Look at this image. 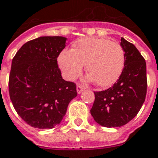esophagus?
Returning <instances> with one entry per match:
<instances>
[{
  "label": "esophagus",
  "mask_w": 158,
  "mask_h": 158,
  "mask_svg": "<svg viewBox=\"0 0 158 158\" xmlns=\"http://www.w3.org/2000/svg\"><path fill=\"white\" fill-rule=\"evenodd\" d=\"M84 89H85V87L83 85H77V92H78V94H80Z\"/></svg>",
  "instance_id": "1"
}]
</instances>
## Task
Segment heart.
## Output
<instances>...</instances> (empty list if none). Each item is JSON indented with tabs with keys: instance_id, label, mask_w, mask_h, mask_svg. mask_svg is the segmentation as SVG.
<instances>
[{
	"instance_id": "1",
	"label": "heart",
	"mask_w": 158,
	"mask_h": 158,
	"mask_svg": "<svg viewBox=\"0 0 158 158\" xmlns=\"http://www.w3.org/2000/svg\"><path fill=\"white\" fill-rule=\"evenodd\" d=\"M86 69L89 80L100 87H109L121 76L125 65V52L120 43L107 38L85 37L74 43L73 49H65L58 58L64 77L73 80Z\"/></svg>"
}]
</instances>
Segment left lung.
Instances as JSON below:
<instances>
[{"label": "left lung", "mask_w": 158, "mask_h": 158, "mask_svg": "<svg viewBox=\"0 0 158 158\" xmlns=\"http://www.w3.org/2000/svg\"><path fill=\"white\" fill-rule=\"evenodd\" d=\"M125 65L112 87L94 93L91 115L105 127H122L131 121L146 99L148 80L144 58L132 43L121 37Z\"/></svg>", "instance_id": "obj_1"}]
</instances>
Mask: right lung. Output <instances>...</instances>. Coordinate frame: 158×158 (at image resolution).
<instances>
[{"mask_svg":"<svg viewBox=\"0 0 158 158\" xmlns=\"http://www.w3.org/2000/svg\"><path fill=\"white\" fill-rule=\"evenodd\" d=\"M65 43L64 37L28 41L11 62L10 99L20 117L35 128L52 129L60 123L77 96L75 83L63 79L57 61Z\"/></svg>","mask_w":158,"mask_h":158,"instance_id":"add662e5","label":"right lung"}]
</instances>
